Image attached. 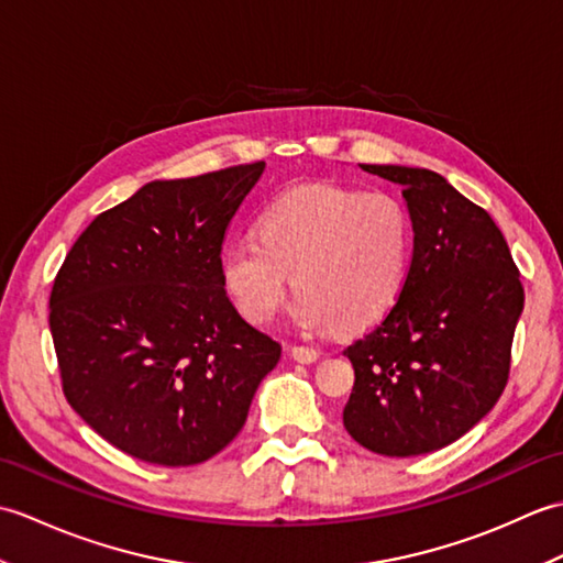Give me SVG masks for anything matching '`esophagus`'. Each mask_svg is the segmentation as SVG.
<instances>
[{"label":"esophagus","instance_id":"obj_1","mask_svg":"<svg viewBox=\"0 0 563 563\" xmlns=\"http://www.w3.org/2000/svg\"><path fill=\"white\" fill-rule=\"evenodd\" d=\"M290 355L295 357L297 363L309 365V363H317L319 361V353L314 349H309V345H290Z\"/></svg>","mask_w":563,"mask_h":563}]
</instances>
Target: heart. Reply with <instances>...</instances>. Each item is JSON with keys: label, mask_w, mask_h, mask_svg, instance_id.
<instances>
[{"label": "heart", "mask_w": 563, "mask_h": 563, "mask_svg": "<svg viewBox=\"0 0 563 563\" xmlns=\"http://www.w3.org/2000/svg\"><path fill=\"white\" fill-rule=\"evenodd\" d=\"M256 236L222 251L224 290L251 321H268L288 290L302 329L336 321L343 331L385 317L404 290L411 218L385 190L331 184L295 188L261 212Z\"/></svg>", "instance_id": "heart-1"}]
</instances>
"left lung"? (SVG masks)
I'll list each match as a JSON object with an SVG mask.
<instances>
[{
	"instance_id": "8db88e82",
	"label": "left lung",
	"mask_w": 563,
	"mask_h": 563,
	"mask_svg": "<svg viewBox=\"0 0 563 563\" xmlns=\"http://www.w3.org/2000/svg\"><path fill=\"white\" fill-rule=\"evenodd\" d=\"M361 169L401 186L413 256L379 324L343 351L355 385L343 426L387 457L450 445L494 409L525 292L504 234L448 178L397 164Z\"/></svg>"
}]
</instances>
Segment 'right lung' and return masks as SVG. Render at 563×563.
<instances>
[{
	"label": "right lung",
	"instance_id": "add662e5",
	"mask_svg": "<svg viewBox=\"0 0 563 563\" xmlns=\"http://www.w3.org/2000/svg\"><path fill=\"white\" fill-rule=\"evenodd\" d=\"M266 162L150 181L101 212L51 292V333L71 409L113 448L200 464L242 430L280 343L227 297V224Z\"/></svg>",
	"mask_w": 563,
	"mask_h": 563
}]
</instances>
